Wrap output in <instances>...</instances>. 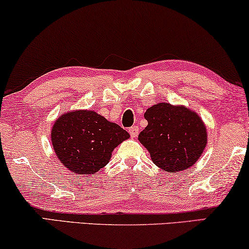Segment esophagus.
Here are the masks:
<instances>
[{"mask_svg": "<svg viewBox=\"0 0 249 249\" xmlns=\"http://www.w3.org/2000/svg\"><path fill=\"white\" fill-rule=\"evenodd\" d=\"M128 133L131 134L132 138H136L139 134V126H132V127L128 128Z\"/></svg>", "mask_w": 249, "mask_h": 249, "instance_id": "34e87169", "label": "esophagus"}]
</instances>
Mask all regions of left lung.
<instances>
[{
  "instance_id": "left-lung-1",
  "label": "left lung",
  "mask_w": 249,
  "mask_h": 249,
  "mask_svg": "<svg viewBox=\"0 0 249 249\" xmlns=\"http://www.w3.org/2000/svg\"><path fill=\"white\" fill-rule=\"evenodd\" d=\"M144 118L148 126L139 134V141L161 169L179 173L199 159L206 145V128L197 114L161 103L150 107Z\"/></svg>"
}]
</instances>
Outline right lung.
Here are the masks:
<instances>
[{
    "label": "right lung",
    "mask_w": 249,
    "mask_h": 249,
    "mask_svg": "<svg viewBox=\"0 0 249 249\" xmlns=\"http://www.w3.org/2000/svg\"><path fill=\"white\" fill-rule=\"evenodd\" d=\"M128 138V133L120 125L90 110L62 115L52 129L56 156L78 175H91L104 168L113 150Z\"/></svg>",
    "instance_id": "1"
}]
</instances>
